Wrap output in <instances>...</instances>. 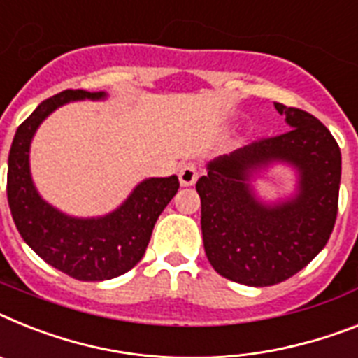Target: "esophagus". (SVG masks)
Segmentation results:
<instances>
[{
	"mask_svg": "<svg viewBox=\"0 0 358 358\" xmlns=\"http://www.w3.org/2000/svg\"><path fill=\"white\" fill-rule=\"evenodd\" d=\"M178 178H180V184L184 185V187L196 184V180H198L196 165H194L193 162H187V164L182 165L178 171Z\"/></svg>",
	"mask_w": 358,
	"mask_h": 358,
	"instance_id": "34e87169",
	"label": "esophagus"
}]
</instances>
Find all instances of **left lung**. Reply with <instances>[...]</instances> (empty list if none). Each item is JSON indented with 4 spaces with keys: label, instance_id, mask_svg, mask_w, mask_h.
Here are the masks:
<instances>
[{
    "label": "left lung",
    "instance_id": "8db88e82",
    "mask_svg": "<svg viewBox=\"0 0 358 358\" xmlns=\"http://www.w3.org/2000/svg\"><path fill=\"white\" fill-rule=\"evenodd\" d=\"M275 109L286 116L287 133L218 156L196 182L207 260L227 280L253 287L304 269L327 244L338 211V143L313 114L282 103ZM275 161L296 167L299 193L269 206L256 198L250 176Z\"/></svg>",
    "mask_w": 358,
    "mask_h": 358
}]
</instances>
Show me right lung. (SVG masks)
<instances>
[{"label":"right lung","mask_w":358,"mask_h":358,"mask_svg":"<svg viewBox=\"0 0 358 358\" xmlns=\"http://www.w3.org/2000/svg\"><path fill=\"white\" fill-rule=\"evenodd\" d=\"M105 92L67 89L41 101L21 123L8 152L7 198L21 238L45 262L85 282L109 280L133 269L145 255L158 216L180 187L178 176L147 178L116 211L100 218H74L47 203L32 184L29 152L36 129L62 105L103 100Z\"/></svg>","instance_id":"1"}]
</instances>
